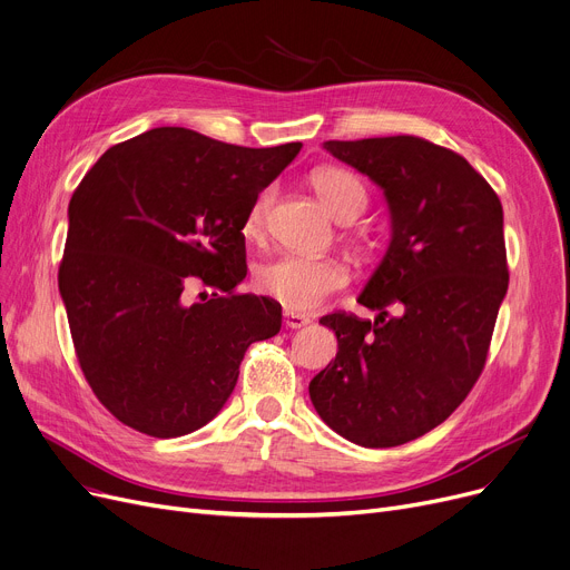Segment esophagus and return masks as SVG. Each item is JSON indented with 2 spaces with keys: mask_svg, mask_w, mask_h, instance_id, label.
<instances>
[{
  "mask_svg": "<svg viewBox=\"0 0 570 570\" xmlns=\"http://www.w3.org/2000/svg\"><path fill=\"white\" fill-rule=\"evenodd\" d=\"M312 321L305 314H297V312H284V327H291V331H301V327H307Z\"/></svg>",
  "mask_w": 570,
  "mask_h": 570,
  "instance_id": "esophagus-1",
  "label": "esophagus"
}]
</instances>
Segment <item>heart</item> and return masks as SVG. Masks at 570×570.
<instances>
[{
  "label": "heart",
  "mask_w": 570,
  "mask_h": 570,
  "mask_svg": "<svg viewBox=\"0 0 570 570\" xmlns=\"http://www.w3.org/2000/svg\"><path fill=\"white\" fill-rule=\"evenodd\" d=\"M309 185L335 219L353 222L363 215L370 194L361 177L340 166H323L309 175ZM269 207V191H261L247 209L243 235L256 239L263 233V222ZM348 282L346 267L333 258L279 256L261 263L254 273L258 293L273 297L288 312H312L325 303V297L342 291Z\"/></svg>",
  "instance_id": "b5f03b06"
}]
</instances>
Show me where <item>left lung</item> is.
<instances>
[{
  "label": "left lung",
  "mask_w": 570,
  "mask_h": 570,
  "mask_svg": "<svg viewBox=\"0 0 570 570\" xmlns=\"http://www.w3.org/2000/svg\"><path fill=\"white\" fill-rule=\"evenodd\" d=\"M383 189L393 239L357 303L335 312V361L309 383L323 423L365 448H393L451 415L481 376L508 288L503 209L464 157L417 136L327 140Z\"/></svg>",
  "instance_id": "1"
}]
</instances>
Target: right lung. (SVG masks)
Returning <instances> with one entry per match:
<instances>
[{"instance_id":"obj_1","label":"right lung","mask_w":570,"mask_h":570,"mask_svg":"<svg viewBox=\"0 0 570 570\" xmlns=\"http://www.w3.org/2000/svg\"><path fill=\"white\" fill-rule=\"evenodd\" d=\"M301 147L159 127L112 145L82 177L57 279L85 381L119 423L157 439L203 428L249 344L279 333L282 307L237 291L243 222ZM191 285L214 293L187 304Z\"/></svg>"}]
</instances>
